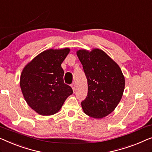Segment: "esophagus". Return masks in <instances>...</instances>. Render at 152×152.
Masks as SVG:
<instances>
[{"label": "esophagus", "instance_id": "34e87169", "mask_svg": "<svg viewBox=\"0 0 152 152\" xmlns=\"http://www.w3.org/2000/svg\"><path fill=\"white\" fill-rule=\"evenodd\" d=\"M71 87H72V90H73V91H74L75 90V87H76L75 83H72V84H71Z\"/></svg>", "mask_w": 152, "mask_h": 152}]
</instances>
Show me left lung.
<instances>
[{
	"label": "left lung",
	"instance_id": "1",
	"mask_svg": "<svg viewBox=\"0 0 152 152\" xmlns=\"http://www.w3.org/2000/svg\"><path fill=\"white\" fill-rule=\"evenodd\" d=\"M88 81L87 96L81 102L84 113L102 118L110 114L120 102L125 78L120 67L103 50L77 51Z\"/></svg>",
	"mask_w": 152,
	"mask_h": 152
}]
</instances>
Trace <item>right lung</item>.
Wrapping results in <instances>:
<instances>
[{
  "mask_svg": "<svg viewBox=\"0 0 152 152\" xmlns=\"http://www.w3.org/2000/svg\"><path fill=\"white\" fill-rule=\"evenodd\" d=\"M70 49H48L38 55L24 68L20 88L27 104L43 116L58 113L68 96L72 94L64 82L61 63Z\"/></svg>",
  "mask_w": 152,
  "mask_h": 152,
  "instance_id": "1",
  "label": "right lung"
}]
</instances>
